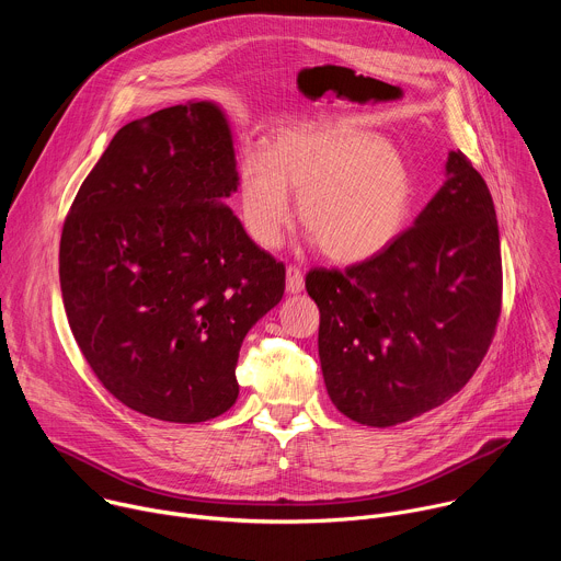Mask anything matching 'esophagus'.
<instances>
[{
	"label": "esophagus",
	"mask_w": 561,
	"mask_h": 561,
	"mask_svg": "<svg viewBox=\"0 0 561 561\" xmlns=\"http://www.w3.org/2000/svg\"><path fill=\"white\" fill-rule=\"evenodd\" d=\"M286 290L288 293H301L304 290V275L297 266H288L286 268Z\"/></svg>",
	"instance_id": "34e87169"
}]
</instances>
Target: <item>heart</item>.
I'll return each mask as SVG.
<instances>
[{
	"mask_svg": "<svg viewBox=\"0 0 561 561\" xmlns=\"http://www.w3.org/2000/svg\"><path fill=\"white\" fill-rule=\"evenodd\" d=\"M288 193L299 197V221L324 255L357 264L404 230L415 188L404 157L375 133L324 124L284 130L266 157L247 154L239 167V213L257 247L282 242L293 221Z\"/></svg>",
	"mask_w": 561,
	"mask_h": 561,
	"instance_id": "b5f03b06",
	"label": "heart"
}]
</instances>
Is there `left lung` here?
I'll return each mask as SVG.
<instances>
[{"instance_id": "left-lung-1", "label": "left lung", "mask_w": 561, "mask_h": 561, "mask_svg": "<svg viewBox=\"0 0 561 561\" xmlns=\"http://www.w3.org/2000/svg\"><path fill=\"white\" fill-rule=\"evenodd\" d=\"M415 224L370 260L312 268L319 362L340 413L394 426L457 394L482 364L502 312L491 191L461 150Z\"/></svg>"}]
</instances>
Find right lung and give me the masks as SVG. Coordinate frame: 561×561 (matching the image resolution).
I'll use <instances>...</instances> for the list:
<instances>
[{
    "instance_id": "1",
    "label": "right lung",
    "mask_w": 561,
    "mask_h": 561,
    "mask_svg": "<svg viewBox=\"0 0 561 561\" xmlns=\"http://www.w3.org/2000/svg\"><path fill=\"white\" fill-rule=\"evenodd\" d=\"M237 180L226 115L188 102L119 128L66 215L70 331L102 386L141 415L226 413L239 348L284 295V264L224 204Z\"/></svg>"
}]
</instances>
